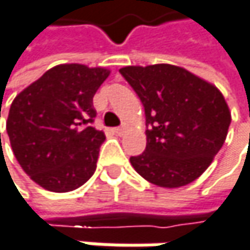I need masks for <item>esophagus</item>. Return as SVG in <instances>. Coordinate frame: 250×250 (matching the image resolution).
Here are the masks:
<instances>
[{"instance_id":"obj_1","label":"esophagus","mask_w":250,"mask_h":250,"mask_svg":"<svg viewBox=\"0 0 250 250\" xmlns=\"http://www.w3.org/2000/svg\"><path fill=\"white\" fill-rule=\"evenodd\" d=\"M125 129H126V126L125 125H122V126H118V128H114V132L116 135H122L125 132Z\"/></svg>"}]
</instances>
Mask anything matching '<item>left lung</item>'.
<instances>
[{
  "label": "left lung",
  "instance_id": "obj_1",
  "mask_svg": "<svg viewBox=\"0 0 250 250\" xmlns=\"http://www.w3.org/2000/svg\"><path fill=\"white\" fill-rule=\"evenodd\" d=\"M119 72L145 108L146 148L131 156L134 169L162 188L193 182L222 148L230 125L221 91L169 63L124 66Z\"/></svg>",
  "mask_w": 250,
  "mask_h": 250
}]
</instances>
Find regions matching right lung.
<instances>
[{
  "label": "right lung",
  "mask_w": 250,
  "mask_h": 250,
  "mask_svg": "<svg viewBox=\"0 0 250 250\" xmlns=\"http://www.w3.org/2000/svg\"><path fill=\"white\" fill-rule=\"evenodd\" d=\"M108 75L99 66L57 65L12 101L7 119L11 148L40 187L69 192L94 175L105 135L91 126L97 116L92 98Z\"/></svg>",
  "instance_id": "1"
}]
</instances>
